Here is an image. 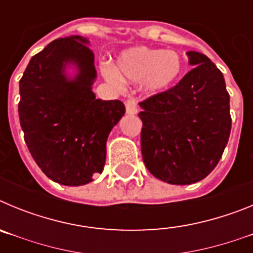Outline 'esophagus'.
Segmentation results:
<instances>
[{"label": "esophagus", "mask_w": 253, "mask_h": 253, "mask_svg": "<svg viewBox=\"0 0 253 253\" xmlns=\"http://www.w3.org/2000/svg\"><path fill=\"white\" fill-rule=\"evenodd\" d=\"M125 109H126V113L134 115V114L138 113V105L135 99H129L125 102Z\"/></svg>", "instance_id": "esophagus-1"}]
</instances>
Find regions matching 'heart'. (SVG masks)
<instances>
[{"instance_id":"1","label":"heart","mask_w":253,"mask_h":253,"mask_svg":"<svg viewBox=\"0 0 253 253\" xmlns=\"http://www.w3.org/2000/svg\"><path fill=\"white\" fill-rule=\"evenodd\" d=\"M118 71L104 67V76L110 84L119 86V74L130 82H142L147 92L160 93L171 88L184 72V59L178 53L165 49L138 46L125 50L118 59Z\"/></svg>"}]
</instances>
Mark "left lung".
<instances>
[{"mask_svg": "<svg viewBox=\"0 0 253 253\" xmlns=\"http://www.w3.org/2000/svg\"><path fill=\"white\" fill-rule=\"evenodd\" d=\"M186 54L194 68L176 86L139 102L144 165L172 185L207 177L222 157L232 126L223 73L207 55Z\"/></svg>", "mask_w": 253, "mask_h": 253, "instance_id": "left-lung-1", "label": "left lung"}]
</instances>
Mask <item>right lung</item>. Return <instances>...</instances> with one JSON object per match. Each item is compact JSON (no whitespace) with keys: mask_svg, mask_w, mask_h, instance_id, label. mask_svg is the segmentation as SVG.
<instances>
[{"mask_svg":"<svg viewBox=\"0 0 253 253\" xmlns=\"http://www.w3.org/2000/svg\"><path fill=\"white\" fill-rule=\"evenodd\" d=\"M80 35L53 40L29 62L20 80L19 118L24 139L50 180L80 186L101 173L106 140L125 114L119 100L96 99L95 57ZM76 68L69 78L67 65Z\"/></svg>","mask_w":253,"mask_h":253,"instance_id":"right-lung-1","label":"right lung"}]
</instances>
